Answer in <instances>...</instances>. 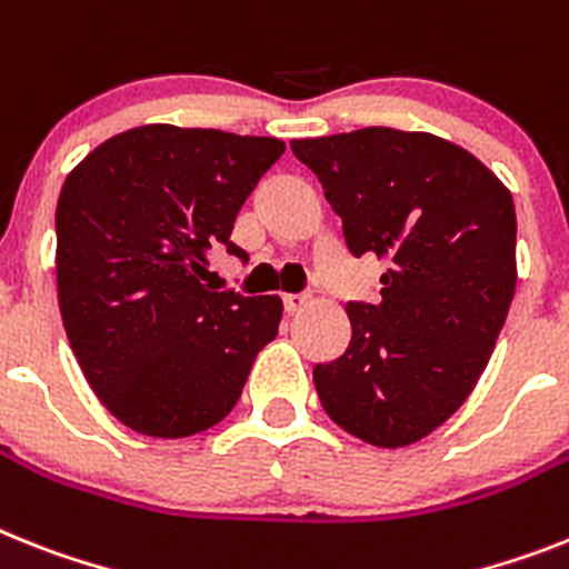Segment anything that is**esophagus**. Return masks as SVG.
<instances>
[{
	"label": "esophagus",
	"instance_id": "esophagus-1",
	"mask_svg": "<svg viewBox=\"0 0 569 569\" xmlns=\"http://www.w3.org/2000/svg\"><path fill=\"white\" fill-rule=\"evenodd\" d=\"M309 303V298L307 295H283V309L289 315H295V312H300V309L307 307Z\"/></svg>",
	"mask_w": 569,
	"mask_h": 569
}]
</instances>
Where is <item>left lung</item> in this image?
<instances>
[{
	"instance_id": "obj_1",
	"label": "left lung",
	"mask_w": 569,
	"mask_h": 569,
	"mask_svg": "<svg viewBox=\"0 0 569 569\" xmlns=\"http://www.w3.org/2000/svg\"><path fill=\"white\" fill-rule=\"evenodd\" d=\"M352 257H388L376 303L350 300L343 356L315 365L323 410L370 446L428 437L475 390L515 295L512 193L431 132L390 127L292 141Z\"/></svg>"
}]
</instances>
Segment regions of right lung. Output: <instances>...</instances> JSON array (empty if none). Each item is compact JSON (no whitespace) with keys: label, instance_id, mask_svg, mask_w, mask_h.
<instances>
[{"label":"right lung","instance_id":"1","mask_svg":"<svg viewBox=\"0 0 569 569\" xmlns=\"http://www.w3.org/2000/svg\"><path fill=\"white\" fill-rule=\"evenodd\" d=\"M277 138L147 123L109 138L57 202V298L86 381L118 422L147 437L208 431L237 405L274 341L277 295L202 283L208 251L283 156Z\"/></svg>","mask_w":569,"mask_h":569}]
</instances>
